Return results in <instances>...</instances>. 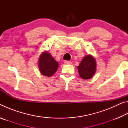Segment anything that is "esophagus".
Instances as JSON below:
<instances>
[{
	"label": "esophagus",
	"mask_w": 128,
	"mask_h": 128,
	"mask_svg": "<svg viewBox=\"0 0 128 128\" xmlns=\"http://www.w3.org/2000/svg\"><path fill=\"white\" fill-rule=\"evenodd\" d=\"M64 63L65 64H72V62H71V61H65L64 62Z\"/></svg>",
	"instance_id": "esophagus-1"
}]
</instances>
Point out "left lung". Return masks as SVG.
I'll list each match as a JSON object with an SVG mask.
<instances>
[{
	"instance_id": "obj_1",
	"label": "left lung",
	"mask_w": 128,
	"mask_h": 128,
	"mask_svg": "<svg viewBox=\"0 0 128 128\" xmlns=\"http://www.w3.org/2000/svg\"><path fill=\"white\" fill-rule=\"evenodd\" d=\"M96 66L95 58L91 55H86L77 66L80 76L84 80L90 79L96 72Z\"/></svg>"
}]
</instances>
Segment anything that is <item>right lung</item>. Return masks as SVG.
<instances>
[{"label":"right lung","instance_id":"right-lung-1","mask_svg":"<svg viewBox=\"0 0 128 128\" xmlns=\"http://www.w3.org/2000/svg\"><path fill=\"white\" fill-rule=\"evenodd\" d=\"M59 63L47 51L41 54L38 59V67L40 72L43 76L51 77L56 72Z\"/></svg>","mask_w":128,"mask_h":128}]
</instances>
